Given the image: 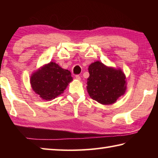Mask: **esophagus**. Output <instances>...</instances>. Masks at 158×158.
<instances>
[{
	"mask_svg": "<svg viewBox=\"0 0 158 158\" xmlns=\"http://www.w3.org/2000/svg\"><path fill=\"white\" fill-rule=\"evenodd\" d=\"M75 78H76L77 80H81V77H80L79 75H76V76H75Z\"/></svg>",
	"mask_w": 158,
	"mask_h": 158,
	"instance_id": "1",
	"label": "esophagus"
}]
</instances>
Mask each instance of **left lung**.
I'll use <instances>...</instances> for the list:
<instances>
[{
	"label": "left lung",
	"mask_w": 158,
	"mask_h": 158,
	"mask_svg": "<svg viewBox=\"0 0 158 158\" xmlns=\"http://www.w3.org/2000/svg\"><path fill=\"white\" fill-rule=\"evenodd\" d=\"M89 73L86 88L93 100L102 105H111L125 94L126 78L121 69L107 67L96 61L89 65Z\"/></svg>",
	"instance_id": "obj_1"
}]
</instances>
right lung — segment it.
Masks as SVG:
<instances>
[{
  "instance_id": "add662e5",
  "label": "right lung",
  "mask_w": 158,
  "mask_h": 158,
  "mask_svg": "<svg viewBox=\"0 0 158 158\" xmlns=\"http://www.w3.org/2000/svg\"><path fill=\"white\" fill-rule=\"evenodd\" d=\"M72 81L70 72L53 62L42 67L31 77V84L35 93L49 101L63 93Z\"/></svg>"
}]
</instances>
